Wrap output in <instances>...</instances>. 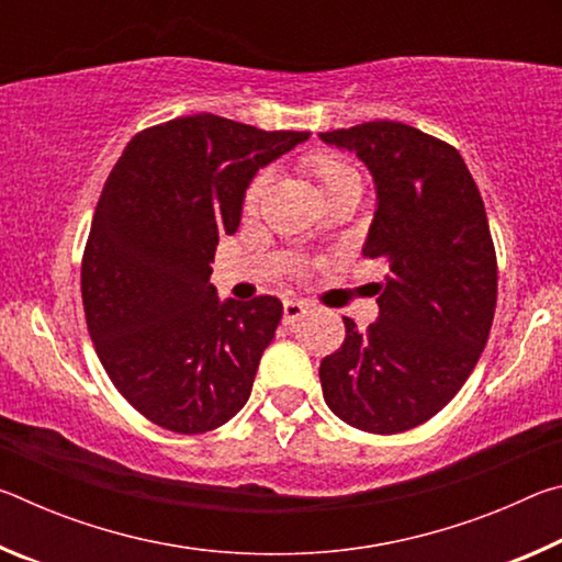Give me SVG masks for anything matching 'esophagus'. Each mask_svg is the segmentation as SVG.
<instances>
[{
	"label": "esophagus",
	"instance_id": "34e87169",
	"mask_svg": "<svg viewBox=\"0 0 562 562\" xmlns=\"http://www.w3.org/2000/svg\"><path fill=\"white\" fill-rule=\"evenodd\" d=\"M304 312H307V304H304V302L284 300V304H282L284 325H292V322H297L300 317H304Z\"/></svg>",
	"mask_w": 562,
	"mask_h": 562
}]
</instances>
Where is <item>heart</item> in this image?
Segmentation results:
<instances>
[{
    "instance_id": "b5f03b06",
    "label": "heart",
    "mask_w": 562,
    "mask_h": 562,
    "mask_svg": "<svg viewBox=\"0 0 562 562\" xmlns=\"http://www.w3.org/2000/svg\"><path fill=\"white\" fill-rule=\"evenodd\" d=\"M302 168L307 170V176L315 178V183L319 188L322 195H329V193H337V190H345V188H361V180L359 173L345 160H339L329 154H310L302 158ZM268 173H260L258 178L252 180L250 188H247L245 193V213L252 215L258 211V205L262 201L265 190H268Z\"/></svg>"
}]
</instances>
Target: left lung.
<instances>
[{
	"label": "left lung",
	"instance_id": "8db88e82",
	"mask_svg": "<svg viewBox=\"0 0 562 562\" xmlns=\"http://www.w3.org/2000/svg\"><path fill=\"white\" fill-rule=\"evenodd\" d=\"M357 154L376 190L364 243L386 262L379 317L322 359L319 382L341 422L398 434L429 422L473 372L496 312L498 270L486 207L453 146L398 121L319 133Z\"/></svg>",
	"mask_w": 562,
	"mask_h": 562
}]
</instances>
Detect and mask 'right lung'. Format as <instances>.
Wrapping results in <instances>:
<instances>
[{"mask_svg":"<svg viewBox=\"0 0 562 562\" xmlns=\"http://www.w3.org/2000/svg\"><path fill=\"white\" fill-rule=\"evenodd\" d=\"M307 138L195 113L136 133L101 190L81 262L89 335L121 396L168 431H213L250 398L282 302L221 300L211 262L258 170Z\"/></svg>","mask_w":562,"mask_h":562,"instance_id":"1","label":"right lung"}]
</instances>
